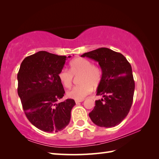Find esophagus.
Wrapping results in <instances>:
<instances>
[{"instance_id": "1", "label": "esophagus", "mask_w": 159, "mask_h": 159, "mask_svg": "<svg viewBox=\"0 0 159 159\" xmlns=\"http://www.w3.org/2000/svg\"><path fill=\"white\" fill-rule=\"evenodd\" d=\"M83 100H84L83 99H82V100H75V102H76V104H78V103H79V102H83Z\"/></svg>"}]
</instances>
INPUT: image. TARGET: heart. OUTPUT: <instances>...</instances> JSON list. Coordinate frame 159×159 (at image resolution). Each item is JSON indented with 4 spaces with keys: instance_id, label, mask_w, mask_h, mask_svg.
I'll use <instances>...</instances> for the list:
<instances>
[{
    "instance_id": "b5f03b06",
    "label": "heart",
    "mask_w": 159,
    "mask_h": 159,
    "mask_svg": "<svg viewBox=\"0 0 159 159\" xmlns=\"http://www.w3.org/2000/svg\"><path fill=\"white\" fill-rule=\"evenodd\" d=\"M80 85L74 86L67 91L66 96L70 98L82 100L100 85L102 73L100 67L94 66L89 60L85 58H76L70 63V71L63 68L60 71L58 77L63 85L69 88L73 82L74 76H79Z\"/></svg>"
}]
</instances>
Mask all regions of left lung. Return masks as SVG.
<instances>
[{"mask_svg":"<svg viewBox=\"0 0 159 159\" xmlns=\"http://www.w3.org/2000/svg\"><path fill=\"white\" fill-rule=\"evenodd\" d=\"M98 62L102 76L98 86L96 106L89 113L90 119L100 127L111 128L121 122L129 113L133 104L134 81L130 63L122 54L107 48L84 53Z\"/></svg>","mask_w":159,"mask_h":159,"instance_id":"obj_1","label":"left lung"}]
</instances>
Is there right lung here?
<instances>
[{
    "label": "right lung",
    "mask_w": 159,
    "mask_h": 159,
    "mask_svg": "<svg viewBox=\"0 0 159 159\" xmlns=\"http://www.w3.org/2000/svg\"><path fill=\"white\" fill-rule=\"evenodd\" d=\"M66 58L39 51L26 57L18 73V93L26 116L33 126L47 133L65 128L76 104L73 99L58 102L65 93L58 74Z\"/></svg>",
    "instance_id": "add662e5"
}]
</instances>
